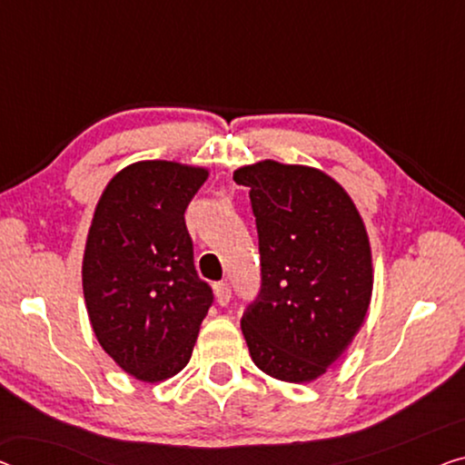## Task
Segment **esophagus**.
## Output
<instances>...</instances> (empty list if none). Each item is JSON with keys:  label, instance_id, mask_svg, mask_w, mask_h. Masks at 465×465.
I'll use <instances>...</instances> for the list:
<instances>
[{"label": "esophagus", "instance_id": "34e87169", "mask_svg": "<svg viewBox=\"0 0 465 465\" xmlns=\"http://www.w3.org/2000/svg\"><path fill=\"white\" fill-rule=\"evenodd\" d=\"M214 296H217V302L221 307H225L227 302L232 299V286L227 282H219L214 283Z\"/></svg>", "mask_w": 465, "mask_h": 465}]
</instances>
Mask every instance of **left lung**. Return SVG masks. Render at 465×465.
<instances>
[{
  "label": "left lung",
  "mask_w": 465,
  "mask_h": 465,
  "mask_svg": "<svg viewBox=\"0 0 465 465\" xmlns=\"http://www.w3.org/2000/svg\"><path fill=\"white\" fill-rule=\"evenodd\" d=\"M251 188L261 290L242 315L254 365L311 382L342 355L371 299L363 221L341 185L301 164L265 161L233 173Z\"/></svg>",
  "instance_id": "8db88e82"
}]
</instances>
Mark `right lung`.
I'll return each instance as SVG.
<instances>
[{"label":"right lung","mask_w":465,"mask_h":465,"mask_svg":"<svg viewBox=\"0 0 465 465\" xmlns=\"http://www.w3.org/2000/svg\"><path fill=\"white\" fill-rule=\"evenodd\" d=\"M209 173L135 163L106 185L83 256L95 338L124 371L161 382L188 365L213 288L193 267L185 209Z\"/></svg>","instance_id":"right-lung-1"}]
</instances>
